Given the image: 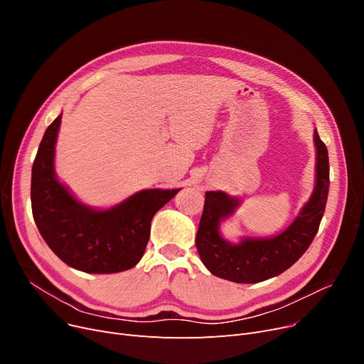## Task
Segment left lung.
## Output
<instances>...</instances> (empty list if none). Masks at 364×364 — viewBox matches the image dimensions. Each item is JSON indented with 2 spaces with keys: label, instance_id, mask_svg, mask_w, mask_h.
Instances as JSON below:
<instances>
[{
  "label": "left lung",
  "instance_id": "obj_1",
  "mask_svg": "<svg viewBox=\"0 0 364 364\" xmlns=\"http://www.w3.org/2000/svg\"><path fill=\"white\" fill-rule=\"evenodd\" d=\"M317 149V181L311 199L284 232L269 239H245L237 245L220 236L218 225L232 215L237 199L224 192H206L196 235V247L206 269L217 277L236 283H258L279 276L309 250L317 235L329 193L328 149L314 131Z\"/></svg>",
  "mask_w": 364,
  "mask_h": 364
}]
</instances>
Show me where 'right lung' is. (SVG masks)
<instances>
[{
  "instance_id": "right-lung-1",
  "label": "right lung",
  "mask_w": 364,
  "mask_h": 364,
  "mask_svg": "<svg viewBox=\"0 0 364 364\" xmlns=\"http://www.w3.org/2000/svg\"><path fill=\"white\" fill-rule=\"evenodd\" d=\"M62 121L46 129L32 166V215L43 239L63 262L85 273L132 269L147 246L153 215L180 188L139 192L107 211L80 203L54 174V144Z\"/></svg>"
}]
</instances>
